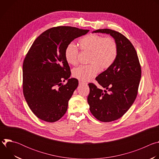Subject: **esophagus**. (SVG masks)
<instances>
[{
    "mask_svg": "<svg viewBox=\"0 0 159 159\" xmlns=\"http://www.w3.org/2000/svg\"><path fill=\"white\" fill-rule=\"evenodd\" d=\"M79 84L80 85H87V83L82 82V81H79Z\"/></svg>",
    "mask_w": 159,
    "mask_h": 159,
    "instance_id": "34e87169",
    "label": "esophagus"
}]
</instances>
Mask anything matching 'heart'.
<instances>
[{
  "instance_id": "1",
  "label": "heart",
  "mask_w": 159,
  "mask_h": 159,
  "mask_svg": "<svg viewBox=\"0 0 159 159\" xmlns=\"http://www.w3.org/2000/svg\"><path fill=\"white\" fill-rule=\"evenodd\" d=\"M82 50L90 52L89 65H81L72 71L73 76L83 82L92 80L100 71L109 68L115 61L118 55V46L116 41L109 37L105 38L97 34H89L79 41ZM79 49L71 42L67 44L65 50V57L70 65L78 63Z\"/></svg>"
}]
</instances>
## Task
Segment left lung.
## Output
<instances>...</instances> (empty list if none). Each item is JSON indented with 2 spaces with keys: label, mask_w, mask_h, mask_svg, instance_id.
I'll return each instance as SVG.
<instances>
[{
  "label": "left lung",
  "mask_w": 159,
  "mask_h": 159,
  "mask_svg": "<svg viewBox=\"0 0 159 159\" xmlns=\"http://www.w3.org/2000/svg\"><path fill=\"white\" fill-rule=\"evenodd\" d=\"M110 34L118 46L117 58L96 80L103 88L90 83L87 102L90 111L98 120L111 122L122 117L133 104L141 78L139 57L131 43L122 34L109 29L94 31Z\"/></svg>",
  "instance_id": "8db88e82"
}]
</instances>
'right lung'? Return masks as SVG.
<instances>
[{"instance_id":"add662e5","label":"right lung","mask_w":159,"mask_h":159,"mask_svg":"<svg viewBox=\"0 0 159 159\" xmlns=\"http://www.w3.org/2000/svg\"><path fill=\"white\" fill-rule=\"evenodd\" d=\"M89 30L58 26L41 34L33 42L22 66L23 94L34 114L47 122H55L65 114L79 85L70 79V66L65 57L68 44ZM67 80L65 85L62 81Z\"/></svg>"}]
</instances>
